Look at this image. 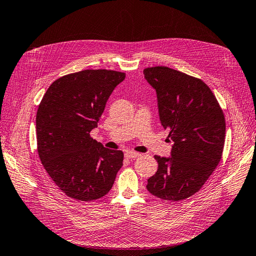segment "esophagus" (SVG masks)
I'll return each mask as SVG.
<instances>
[{"instance_id": "34e87169", "label": "esophagus", "mask_w": 256, "mask_h": 256, "mask_svg": "<svg viewBox=\"0 0 256 256\" xmlns=\"http://www.w3.org/2000/svg\"><path fill=\"white\" fill-rule=\"evenodd\" d=\"M124 156H126V158H128V159H133V158L140 157V154L133 152V150H128V152H126V154H124Z\"/></svg>"}]
</instances>
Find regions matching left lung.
Masks as SVG:
<instances>
[{"mask_svg": "<svg viewBox=\"0 0 256 256\" xmlns=\"http://www.w3.org/2000/svg\"><path fill=\"white\" fill-rule=\"evenodd\" d=\"M156 89L162 126L174 142L171 157L155 156L158 170L147 180L157 198L178 202L198 192L220 162L226 121L215 94L205 82L167 66L144 70Z\"/></svg>", "mask_w": 256, "mask_h": 256, "instance_id": "left-lung-1", "label": "left lung"}]
</instances>
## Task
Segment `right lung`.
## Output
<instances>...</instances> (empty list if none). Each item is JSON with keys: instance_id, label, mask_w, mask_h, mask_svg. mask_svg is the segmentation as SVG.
Here are the masks:
<instances>
[{"instance_id": "1", "label": "right lung", "mask_w": 256, "mask_h": 256, "mask_svg": "<svg viewBox=\"0 0 256 256\" xmlns=\"http://www.w3.org/2000/svg\"><path fill=\"white\" fill-rule=\"evenodd\" d=\"M126 78L111 70H84L50 85L36 116L37 150L48 174L68 198H102L123 166L121 150H106L90 136L106 100Z\"/></svg>"}]
</instances>
